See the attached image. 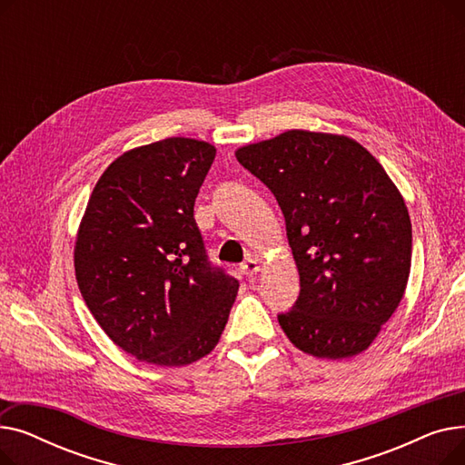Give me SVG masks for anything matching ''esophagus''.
Instances as JSON below:
<instances>
[{
  "mask_svg": "<svg viewBox=\"0 0 465 465\" xmlns=\"http://www.w3.org/2000/svg\"><path fill=\"white\" fill-rule=\"evenodd\" d=\"M260 272V265L256 260H247L245 263H241V273L245 277H252Z\"/></svg>",
  "mask_w": 465,
  "mask_h": 465,
  "instance_id": "34e87169",
  "label": "esophagus"
}]
</instances>
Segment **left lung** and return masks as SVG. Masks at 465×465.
<instances>
[{
    "label": "left lung",
    "instance_id": "obj_1",
    "mask_svg": "<svg viewBox=\"0 0 465 465\" xmlns=\"http://www.w3.org/2000/svg\"><path fill=\"white\" fill-rule=\"evenodd\" d=\"M235 158L284 214L300 272L294 307L277 314L286 337L316 358L360 354L398 309L411 272V218L396 184L345 135L290 130Z\"/></svg>",
    "mask_w": 465,
    "mask_h": 465
}]
</instances>
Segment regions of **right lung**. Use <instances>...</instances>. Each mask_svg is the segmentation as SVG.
I'll return each instance as SVG.
<instances>
[{
	"mask_svg": "<svg viewBox=\"0 0 465 465\" xmlns=\"http://www.w3.org/2000/svg\"><path fill=\"white\" fill-rule=\"evenodd\" d=\"M216 149L169 137L116 158L97 181L75 242L83 300L114 345L141 361L209 354L239 282L214 267L193 203Z\"/></svg>",
	"mask_w": 465,
	"mask_h": 465,
	"instance_id": "right-lung-1",
	"label": "right lung"
}]
</instances>
